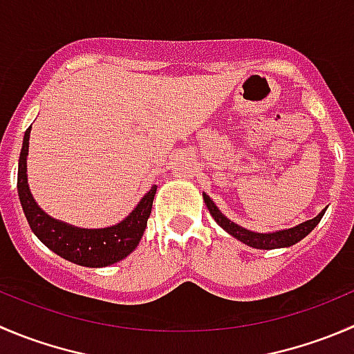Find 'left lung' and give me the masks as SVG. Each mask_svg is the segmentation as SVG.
Segmentation results:
<instances>
[{
	"instance_id": "obj_1",
	"label": "left lung",
	"mask_w": 354,
	"mask_h": 354,
	"mask_svg": "<svg viewBox=\"0 0 354 354\" xmlns=\"http://www.w3.org/2000/svg\"><path fill=\"white\" fill-rule=\"evenodd\" d=\"M204 197L205 205H207L209 212L211 216L214 218V221L221 226L225 232H228L230 235L235 236L236 240L243 242L245 245L254 247V249H264V250H270V249H280V247H290L294 243H297L299 240H303L315 226L320 223V219L324 218L325 214V209L313 219H308V221L301 223V225L292 226V228H287V230H279V232H273V233H257V232H250V230L242 228L240 225L236 223L230 221L218 207H216L214 202L209 198V195L202 194Z\"/></svg>"
}]
</instances>
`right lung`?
Instances as JSON below:
<instances>
[{"label": "right lung", "mask_w": 354, "mask_h": 354, "mask_svg": "<svg viewBox=\"0 0 354 354\" xmlns=\"http://www.w3.org/2000/svg\"><path fill=\"white\" fill-rule=\"evenodd\" d=\"M29 126L24 135L22 152L19 159V174H17V190L24 214L34 235L50 250L64 259L79 266L102 268L111 266L136 249L147 228V219L152 212V202L156 197L157 185H152L143 195L128 218L109 228H77L64 221L48 216L34 201L27 183V153H29Z\"/></svg>", "instance_id": "1"}]
</instances>
